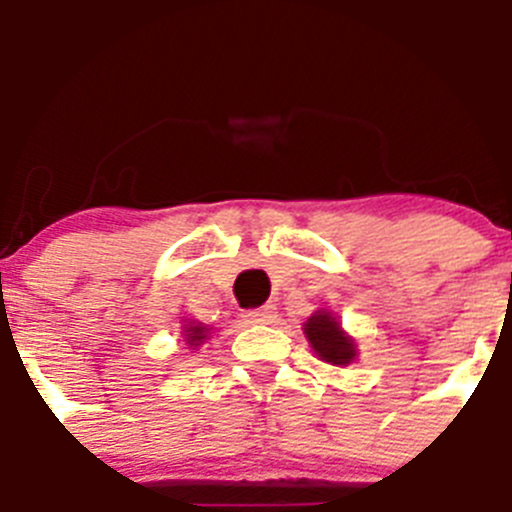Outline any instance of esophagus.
<instances>
[{
    "instance_id": "esophagus-1",
    "label": "esophagus",
    "mask_w": 512,
    "mask_h": 512,
    "mask_svg": "<svg viewBox=\"0 0 512 512\" xmlns=\"http://www.w3.org/2000/svg\"><path fill=\"white\" fill-rule=\"evenodd\" d=\"M275 313H278L275 303H265V306L245 311V321H250V324H270L275 319Z\"/></svg>"
}]
</instances>
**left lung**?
Here are the masks:
<instances>
[{"label":"left lung","instance_id":"left-lung-1","mask_svg":"<svg viewBox=\"0 0 512 512\" xmlns=\"http://www.w3.org/2000/svg\"><path fill=\"white\" fill-rule=\"evenodd\" d=\"M306 336L313 352L331 365H349L354 359V342L342 331V326L329 313H313L306 321Z\"/></svg>","mask_w":512,"mask_h":512}]
</instances>
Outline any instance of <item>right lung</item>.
<instances>
[{"label":"right lung","mask_w":512,"mask_h":512,"mask_svg":"<svg viewBox=\"0 0 512 512\" xmlns=\"http://www.w3.org/2000/svg\"><path fill=\"white\" fill-rule=\"evenodd\" d=\"M206 339V329L204 326H186V344H191V347H199L201 342Z\"/></svg>","instance_id":"add662e5"}]
</instances>
